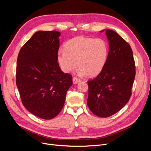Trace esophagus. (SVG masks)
<instances>
[{
    "label": "esophagus",
    "mask_w": 151,
    "mask_h": 151,
    "mask_svg": "<svg viewBox=\"0 0 151 151\" xmlns=\"http://www.w3.org/2000/svg\"><path fill=\"white\" fill-rule=\"evenodd\" d=\"M72 81H73V83H74V84H77V83H79V82L81 81V80H80L79 79L77 78V77H73Z\"/></svg>",
    "instance_id": "34e87169"
}]
</instances>
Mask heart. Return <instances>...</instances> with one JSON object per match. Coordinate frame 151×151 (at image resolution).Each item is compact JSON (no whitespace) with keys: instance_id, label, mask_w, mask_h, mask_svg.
Instances as JSON below:
<instances>
[{"instance_id":"b5f03b06","label":"heart","mask_w":151,"mask_h":151,"mask_svg":"<svg viewBox=\"0 0 151 151\" xmlns=\"http://www.w3.org/2000/svg\"><path fill=\"white\" fill-rule=\"evenodd\" d=\"M109 47L101 38L77 36L64 44V51L60 50L57 60L63 72L68 73L76 68L81 76L93 77L101 72L108 58Z\"/></svg>"}]
</instances>
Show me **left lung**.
<instances>
[{
    "label": "left lung",
    "instance_id": "8db88e82",
    "mask_svg": "<svg viewBox=\"0 0 151 151\" xmlns=\"http://www.w3.org/2000/svg\"><path fill=\"white\" fill-rule=\"evenodd\" d=\"M108 58L103 70L88 81L87 104L98 116H110L125 106L132 95L135 77L133 52L126 41L115 31L106 29Z\"/></svg>",
    "mask_w": 151,
    "mask_h": 151
}]
</instances>
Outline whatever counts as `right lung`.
I'll return each mask as SVG.
<instances>
[{"label": "right lung", "instance_id": "obj_1", "mask_svg": "<svg viewBox=\"0 0 151 151\" xmlns=\"http://www.w3.org/2000/svg\"><path fill=\"white\" fill-rule=\"evenodd\" d=\"M57 31H39L18 54L16 83L23 106L45 120L55 117L64 105L72 76L62 72L57 62Z\"/></svg>", "mask_w": 151, "mask_h": 151}]
</instances>
